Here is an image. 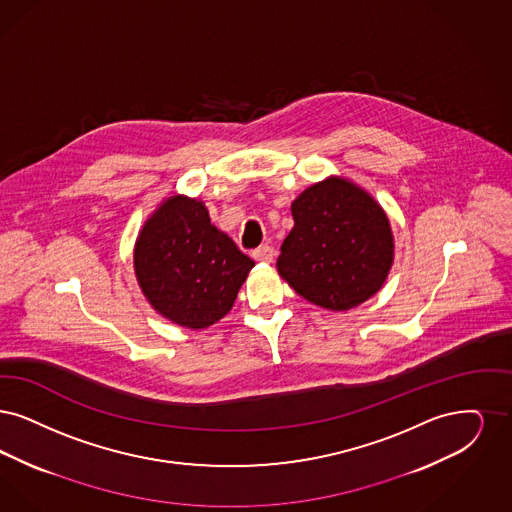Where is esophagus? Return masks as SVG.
I'll return each instance as SVG.
<instances>
[{
  "label": "esophagus",
  "mask_w": 512,
  "mask_h": 512,
  "mask_svg": "<svg viewBox=\"0 0 512 512\" xmlns=\"http://www.w3.org/2000/svg\"><path fill=\"white\" fill-rule=\"evenodd\" d=\"M252 258H254L256 262L271 264V262H273V258H275V250H273L269 245L260 246V248H256V250L252 252Z\"/></svg>",
  "instance_id": "1"
}]
</instances>
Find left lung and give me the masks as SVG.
Segmentation results:
<instances>
[{
    "label": "left lung",
    "mask_w": 512,
    "mask_h": 512,
    "mask_svg": "<svg viewBox=\"0 0 512 512\" xmlns=\"http://www.w3.org/2000/svg\"><path fill=\"white\" fill-rule=\"evenodd\" d=\"M294 227L281 245L279 275L302 298L348 312L382 289L394 264L384 208L342 176L317 181L290 204Z\"/></svg>",
    "instance_id": "8db88e82"
}]
</instances>
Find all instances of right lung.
Returning <instances> with one entry per match:
<instances>
[{
    "instance_id": "obj_1",
    "label": "right lung",
    "mask_w": 512,
    "mask_h": 512,
    "mask_svg": "<svg viewBox=\"0 0 512 512\" xmlns=\"http://www.w3.org/2000/svg\"><path fill=\"white\" fill-rule=\"evenodd\" d=\"M254 267L199 199L172 195L145 220L134 246L137 285L164 319L200 331L231 312Z\"/></svg>"
}]
</instances>
